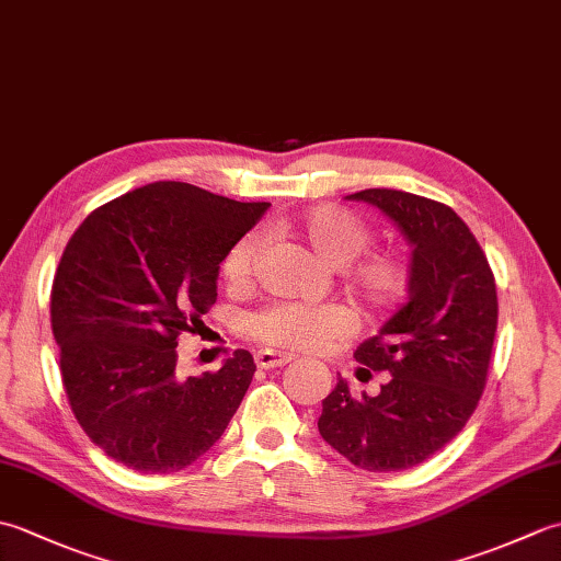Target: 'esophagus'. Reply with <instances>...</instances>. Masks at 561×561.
I'll return each mask as SVG.
<instances>
[{"mask_svg": "<svg viewBox=\"0 0 561 561\" xmlns=\"http://www.w3.org/2000/svg\"><path fill=\"white\" fill-rule=\"evenodd\" d=\"M291 359H294L291 354L274 352V350H260L255 354V362L260 368H279V366H287Z\"/></svg>", "mask_w": 561, "mask_h": 561, "instance_id": "1", "label": "esophagus"}]
</instances>
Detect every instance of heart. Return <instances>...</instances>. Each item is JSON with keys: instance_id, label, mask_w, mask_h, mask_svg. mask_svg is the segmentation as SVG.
Wrapping results in <instances>:
<instances>
[{"instance_id": "1", "label": "heart", "mask_w": 561, "mask_h": 561, "mask_svg": "<svg viewBox=\"0 0 561 561\" xmlns=\"http://www.w3.org/2000/svg\"><path fill=\"white\" fill-rule=\"evenodd\" d=\"M296 231L323 257L328 265L342 267L362 255L371 243V229L354 211L323 205L301 214ZM260 255V236L245 233L224 257V277L233 287L253 279ZM350 289L374 311L396 308L410 287V265L402 253L390 248L371 250L354 262L347 272ZM359 325L352 308L342 304H274L250 320V332L270 347L311 352L328 342L350 337Z\"/></svg>"}]
</instances>
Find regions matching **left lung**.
<instances>
[{"mask_svg": "<svg viewBox=\"0 0 561 561\" xmlns=\"http://www.w3.org/2000/svg\"><path fill=\"white\" fill-rule=\"evenodd\" d=\"M350 199L378 207L408 238L410 301L354 352L366 374H390L378 396L354 398L337 378L318 432L356 468L408 470L456 438L478 408L496 335V284L478 238L444 202L388 187Z\"/></svg>", "mask_w": 561, "mask_h": 561, "instance_id": "8db88e82", "label": "left lung"}]
</instances>
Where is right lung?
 I'll return each instance as SVG.
<instances>
[{
	"instance_id": "add662e5",
	"label": "right lung",
	"mask_w": 561,
	"mask_h": 561,
	"mask_svg": "<svg viewBox=\"0 0 561 561\" xmlns=\"http://www.w3.org/2000/svg\"><path fill=\"white\" fill-rule=\"evenodd\" d=\"M159 181L105 202L59 260L50 323L77 422L137 472L187 468L217 444L253 380V354L178 378V337L217 301L219 262L267 211Z\"/></svg>"
}]
</instances>
